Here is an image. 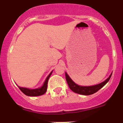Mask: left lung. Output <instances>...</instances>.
<instances>
[{"instance_id":"obj_1","label":"left lung","mask_w":123,"mask_h":123,"mask_svg":"<svg viewBox=\"0 0 123 123\" xmlns=\"http://www.w3.org/2000/svg\"><path fill=\"white\" fill-rule=\"evenodd\" d=\"M111 74H111L109 78H107L105 81H104L102 83L99 84H97V85L87 87L80 86H78L76 84H75L71 80V78H69V76L67 74V73H65V77H66V80H67V82L68 84V86H69V87L70 88V89L71 91H73L75 93L81 94V95H91V94H94V93L97 92L98 90L100 89L101 88L103 87L108 82V81L110 79L111 76Z\"/></svg>"}]
</instances>
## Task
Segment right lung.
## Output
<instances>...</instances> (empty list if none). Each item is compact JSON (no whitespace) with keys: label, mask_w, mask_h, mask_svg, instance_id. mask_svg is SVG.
Returning <instances> with one entry per match:
<instances>
[{"label":"right lung","mask_w":123,"mask_h":123,"mask_svg":"<svg viewBox=\"0 0 123 123\" xmlns=\"http://www.w3.org/2000/svg\"><path fill=\"white\" fill-rule=\"evenodd\" d=\"M52 71L49 74L47 78L45 79V82H44V84L42 86V87L39 88V89H29L27 88L24 87H18L20 91L25 94V95H28V96H39V95H42L44 94L46 92L47 89V82H48V80L49 79L50 76L51 74H52Z\"/></svg>","instance_id":"add662e5"}]
</instances>
